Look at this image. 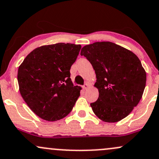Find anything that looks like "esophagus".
Listing matches in <instances>:
<instances>
[{"label":"esophagus","mask_w":159,"mask_h":159,"mask_svg":"<svg viewBox=\"0 0 159 159\" xmlns=\"http://www.w3.org/2000/svg\"><path fill=\"white\" fill-rule=\"evenodd\" d=\"M89 87H90V84H89L88 83H86V84H85L83 86V88L84 89V90H87V89H88Z\"/></svg>","instance_id":"1"}]
</instances>
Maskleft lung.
Returning <instances> with one entry per match:
<instances>
[{
    "label": "left lung",
    "instance_id": "8db88e82",
    "mask_svg": "<svg viewBox=\"0 0 159 159\" xmlns=\"http://www.w3.org/2000/svg\"><path fill=\"white\" fill-rule=\"evenodd\" d=\"M81 55L95 70L94 87L99 97L90 103L94 114L105 122L121 121L131 112L142 98L146 73L133 52L109 41L84 46Z\"/></svg>",
    "mask_w": 159,
    "mask_h": 159
}]
</instances>
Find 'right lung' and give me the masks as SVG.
<instances>
[{"label":"right lung","mask_w":159,"mask_h":159,"mask_svg":"<svg viewBox=\"0 0 159 159\" xmlns=\"http://www.w3.org/2000/svg\"><path fill=\"white\" fill-rule=\"evenodd\" d=\"M81 48L74 43L43 45L32 50L19 67L21 96L42 119L58 121L72 110L81 88L73 85L70 69Z\"/></svg>","instance_id":"right-lung-1"}]
</instances>
